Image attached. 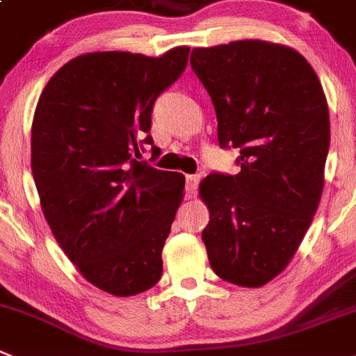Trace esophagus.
Masks as SVG:
<instances>
[{
  "mask_svg": "<svg viewBox=\"0 0 356 356\" xmlns=\"http://www.w3.org/2000/svg\"><path fill=\"white\" fill-rule=\"evenodd\" d=\"M199 181H201V175H188L187 176V191L191 192L192 195L197 192Z\"/></svg>",
  "mask_w": 356,
  "mask_h": 356,
  "instance_id": "1",
  "label": "esophagus"
}]
</instances>
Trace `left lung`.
<instances>
[{"label": "left lung", "instance_id": "8db88e82", "mask_svg": "<svg viewBox=\"0 0 356 356\" xmlns=\"http://www.w3.org/2000/svg\"><path fill=\"white\" fill-rule=\"evenodd\" d=\"M220 147L239 148L241 171L199 184L209 222V266L225 282L259 289L285 270L320 204L330 120L323 87L297 52L266 40L194 49Z\"/></svg>", "mask_w": 356, "mask_h": 356}]
</instances>
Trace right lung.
<instances>
[{
    "instance_id": "add662e5",
    "label": "right lung",
    "mask_w": 356,
    "mask_h": 356,
    "mask_svg": "<svg viewBox=\"0 0 356 356\" xmlns=\"http://www.w3.org/2000/svg\"><path fill=\"white\" fill-rule=\"evenodd\" d=\"M188 50L83 54L54 74L36 104L31 171L42 211L79 273L111 296H136L162 276L185 176L138 159L141 143L154 145V101L184 73Z\"/></svg>"
}]
</instances>
